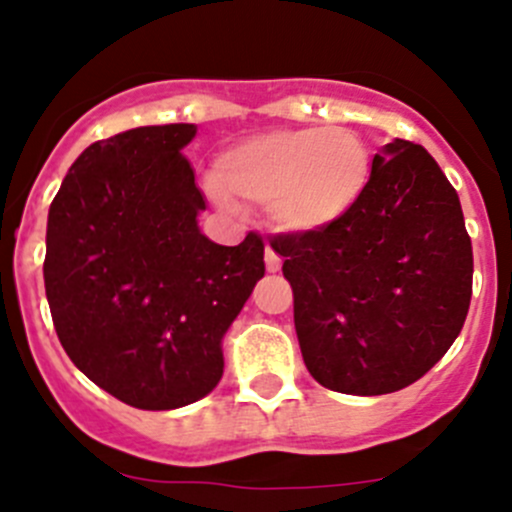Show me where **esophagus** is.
Listing matches in <instances>:
<instances>
[{
    "mask_svg": "<svg viewBox=\"0 0 512 512\" xmlns=\"http://www.w3.org/2000/svg\"><path fill=\"white\" fill-rule=\"evenodd\" d=\"M266 268H268V273L281 271V256H278L271 246H266Z\"/></svg>",
    "mask_w": 512,
    "mask_h": 512,
    "instance_id": "1",
    "label": "esophagus"
}]
</instances>
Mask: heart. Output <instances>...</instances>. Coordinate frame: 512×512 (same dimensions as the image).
Masks as SVG:
<instances>
[{"instance_id": "1", "label": "heart", "mask_w": 512, "mask_h": 512, "mask_svg": "<svg viewBox=\"0 0 512 512\" xmlns=\"http://www.w3.org/2000/svg\"><path fill=\"white\" fill-rule=\"evenodd\" d=\"M373 156L343 126L276 129L231 146L216 159L214 181L229 204L266 206L286 234H313L346 219L371 181Z\"/></svg>"}]
</instances>
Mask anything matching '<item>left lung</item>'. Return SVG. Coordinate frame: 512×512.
Masks as SVG:
<instances>
[{
  "label": "left lung",
  "mask_w": 512,
  "mask_h": 512,
  "mask_svg": "<svg viewBox=\"0 0 512 512\" xmlns=\"http://www.w3.org/2000/svg\"><path fill=\"white\" fill-rule=\"evenodd\" d=\"M308 373L331 391L383 396L423 378L463 328L473 246L433 156L396 139L373 156L356 209L313 234H278Z\"/></svg>",
  "instance_id": "obj_1"
}]
</instances>
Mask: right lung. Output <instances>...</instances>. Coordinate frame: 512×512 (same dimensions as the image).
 Returning <instances> with one entry per match:
<instances>
[{
    "mask_svg": "<svg viewBox=\"0 0 512 512\" xmlns=\"http://www.w3.org/2000/svg\"><path fill=\"white\" fill-rule=\"evenodd\" d=\"M194 124L94 141L49 206L44 288L64 351L126 406L171 411L216 388L221 338L263 278V241L219 246L181 154Z\"/></svg>",
    "mask_w": 512,
    "mask_h": 512,
    "instance_id": "add662e5",
    "label": "right lung"
}]
</instances>
